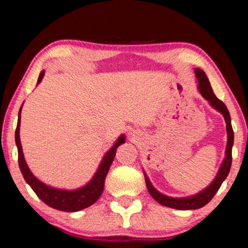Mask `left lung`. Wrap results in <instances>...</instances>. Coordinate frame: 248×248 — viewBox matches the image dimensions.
Wrapping results in <instances>:
<instances>
[{
  "instance_id": "8db88e82",
  "label": "left lung",
  "mask_w": 248,
  "mask_h": 248,
  "mask_svg": "<svg viewBox=\"0 0 248 248\" xmlns=\"http://www.w3.org/2000/svg\"><path fill=\"white\" fill-rule=\"evenodd\" d=\"M194 72L199 81L200 93H201L202 96L204 97L210 104H211L212 107H215L217 110H219L220 113L223 115V117H225V121L227 124V134H228V142H227V148H226V158L221 164V167H220L215 181H213L205 189H203L202 192H200L199 194L196 195L189 196V198H183V199L169 198V196H166L164 194H161V193H159L157 189L151 185V183L147 177V175L144 174L145 184H147L148 191L151 194L152 198L162 205L168 206V208L177 209V210H195L208 204V203L212 200L213 196H215L216 193L218 192V189L220 188V186H221L222 182L225 181L227 176H228L230 171V167H232V149L233 144V131L232 126V121H230L229 111L227 109L226 105L223 104L221 100L218 99L215 93H213L211 84H210L209 79L206 78V74L204 73V71L195 69Z\"/></svg>"
}]
</instances>
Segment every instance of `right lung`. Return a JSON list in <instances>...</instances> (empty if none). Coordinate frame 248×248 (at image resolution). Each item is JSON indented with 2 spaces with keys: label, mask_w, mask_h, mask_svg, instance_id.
<instances>
[{
  "label": "right lung",
  "mask_w": 248,
  "mask_h": 248,
  "mask_svg": "<svg viewBox=\"0 0 248 248\" xmlns=\"http://www.w3.org/2000/svg\"><path fill=\"white\" fill-rule=\"evenodd\" d=\"M44 73L45 71H42L39 74L38 84L42 81ZM22 108V106H21ZM21 108L19 110V118H18V124H16V148H18V161H19V167L21 170L23 178L25 181L30 185V187L32 188V191L36 193L37 196L42 200V201L47 204L50 208L60 210V211H65V212H76L80 211V210L86 209L91 204H93L94 202L99 199L101 193L104 191L105 186V179L109 170L111 162L114 160L115 155H116L117 148L120 147L122 143L125 142V137L121 135L116 141V143L109 151L105 155L101 164L99 165V168L93 179L88 183L86 186L81 187L79 189H74V191H64V189H57L53 188L50 186H47L38 181L35 176L32 175V172L29 170L28 166L26 164L25 157L22 154V147L21 142H20L19 137V131H20V114H21Z\"/></svg>",
  "instance_id": "1"
}]
</instances>
